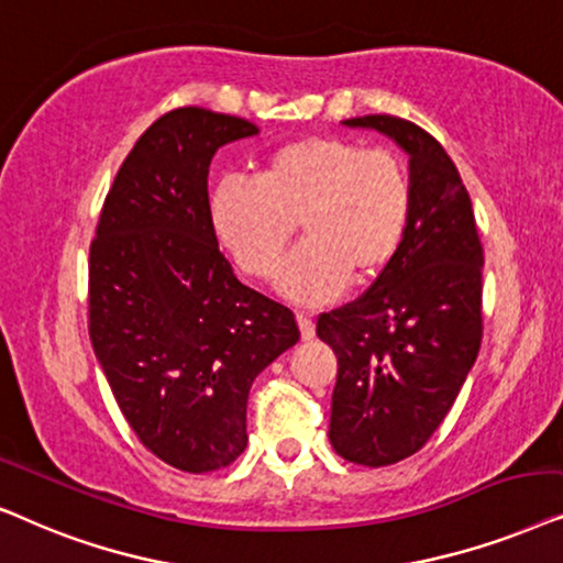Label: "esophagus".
<instances>
[{"label": "esophagus", "mask_w": 563, "mask_h": 563, "mask_svg": "<svg viewBox=\"0 0 563 563\" xmlns=\"http://www.w3.org/2000/svg\"><path fill=\"white\" fill-rule=\"evenodd\" d=\"M296 321H298V329H301V336L303 340H313V334H317V327H313V319L311 313H296Z\"/></svg>", "instance_id": "34e87169"}]
</instances>
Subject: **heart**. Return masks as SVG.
I'll return each instance as SVG.
<instances>
[{"label": "heart", "mask_w": 563, "mask_h": 563, "mask_svg": "<svg viewBox=\"0 0 563 563\" xmlns=\"http://www.w3.org/2000/svg\"><path fill=\"white\" fill-rule=\"evenodd\" d=\"M411 216L407 169L386 148L306 136L275 148L260 179L223 177L208 219L239 267L269 277L298 221L306 242L290 254L277 288L298 303H324L347 283L384 273L401 250Z\"/></svg>", "instance_id": "b5f03b06"}]
</instances>
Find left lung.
Returning <instances> with one entry per match:
<instances>
[{"instance_id":"left-lung-1","label":"left lung","mask_w":563,"mask_h":563,"mask_svg":"<svg viewBox=\"0 0 563 563\" xmlns=\"http://www.w3.org/2000/svg\"><path fill=\"white\" fill-rule=\"evenodd\" d=\"M342 125L384 133L409 156L401 250L357 301L317 321L336 355L329 443L344 461L378 468L430 440L474 368L484 252L466 185L430 133L394 115Z\"/></svg>"}]
</instances>
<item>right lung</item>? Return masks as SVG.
I'll return each instance as SVG.
<instances>
[{
  "mask_svg": "<svg viewBox=\"0 0 563 563\" xmlns=\"http://www.w3.org/2000/svg\"><path fill=\"white\" fill-rule=\"evenodd\" d=\"M250 120L177 108L136 141L89 246V340L120 411L169 466L206 474L246 448L254 378L298 342L294 311L246 288L208 219V167Z\"/></svg>",
  "mask_w": 563,
  "mask_h": 563,
  "instance_id": "1",
  "label": "right lung"
}]
</instances>
